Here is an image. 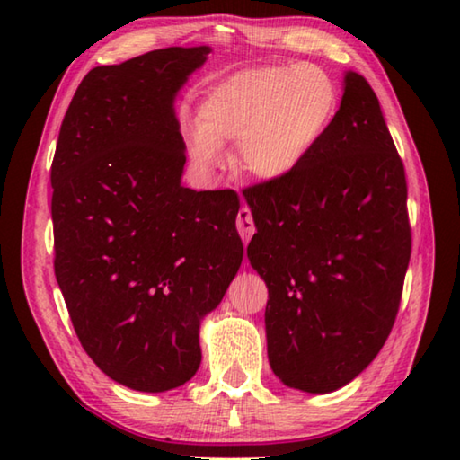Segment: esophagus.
<instances>
[{
  "mask_svg": "<svg viewBox=\"0 0 460 460\" xmlns=\"http://www.w3.org/2000/svg\"><path fill=\"white\" fill-rule=\"evenodd\" d=\"M237 229H239V235L243 239V243L247 245L249 239L253 237L255 233V225L252 219V211H249L247 207H241L239 213H237Z\"/></svg>",
  "mask_w": 460,
  "mask_h": 460,
  "instance_id": "obj_1",
  "label": "esophagus"
}]
</instances>
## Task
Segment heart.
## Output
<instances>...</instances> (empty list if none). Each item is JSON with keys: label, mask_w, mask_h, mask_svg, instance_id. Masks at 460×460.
<instances>
[{"label": "heart", "mask_w": 460, "mask_h": 460, "mask_svg": "<svg viewBox=\"0 0 460 460\" xmlns=\"http://www.w3.org/2000/svg\"><path fill=\"white\" fill-rule=\"evenodd\" d=\"M337 84L321 66L249 68L217 83L189 129L200 170L221 162V144L239 142V166L263 182H282L305 166L337 115Z\"/></svg>", "instance_id": "heart-1"}]
</instances>
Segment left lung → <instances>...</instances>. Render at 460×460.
I'll return each instance as SVG.
<instances>
[{
    "label": "left lung",
    "mask_w": 460,
    "mask_h": 460,
    "mask_svg": "<svg viewBox=\"0 0 460 460\" xmlns=\"http://www.w3.org/2000/svg\"><path fill=\"white\" fill-rule=\"evenodd\" d=\"M247 258L268 286L270 367L284 385L331 394L376 359L410 263L406 174L379 101L359 73L298 172L243 190Z\"/></svg>",
    "instance_id": "obj_1"
}]
</instances>
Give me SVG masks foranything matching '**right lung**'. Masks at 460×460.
Wrapping results in <instances>:
<instances>
[{
    "label": "right lung",
    "instance_id": "add662e5",
    "mask_svg": "<svg viewBox=\"0 0 460 460\" xmlns=\"http://www.w3.org/2000/svg\"><path fill=\"white\" fill-rule=\"evenodd\" d=\"M211 46H170L81 81L54 152V274L87 355L158 394L200 365V323L243 260L233 190L182 186L174 101Z\"/></svg>",
    "mask_w": 460,
    "mask_h": 460
}]
</instances>
